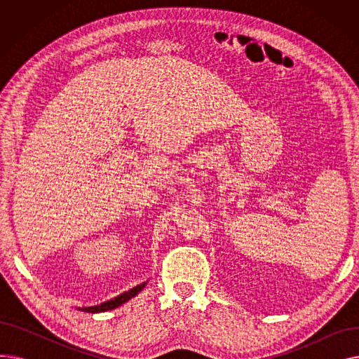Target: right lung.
<instances>
[{"instance_id":"obj_1","label":"right lung","mask_w":359,"mask_h":359,"mask_svg":"<svg viewBox=\"0 0 359 359\" xmlns=\"http://www.w3.org/2000/svg\"><path fill=\"white\" fill-rule=\"evenodd\" d=\"M145 285H147V282H142L141 285H137V287H134L132 290H129V291H126V292H123V294L115 297L113 299L106 301V303H102V304H99V306H93V307H83V309H79V310L86 311V313H102V311L113 310V309H116V307L122 306L123 303H126V301H129L132 297H135L137 294H140V292L144 290Z\"/></svg>"}]
</instances>
